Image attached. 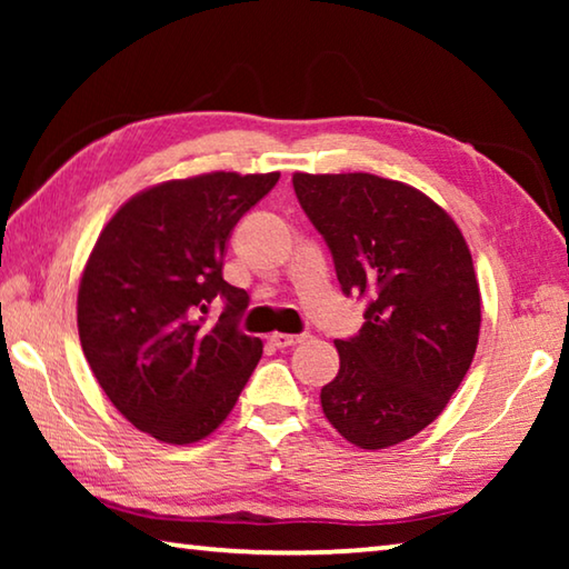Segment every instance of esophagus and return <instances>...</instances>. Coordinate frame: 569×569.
<instances>
[{"mask_svg": "<svg viewBox=\"0 0 569 569\" xmlns=\"http://www.w3.org/2000/svg\"><path fill=\"white\" fill-rule=\"evenodd\" d=\"M306 339H308L306 333H273L271 343L276 346V349H288V346H296Z\"/></svg>", "mask_w": 569, "mask_h": 569, "instance_id": "esophagus-1", "label": "esophagus"}]
</instances>
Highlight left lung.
<instances>
[{
  "label": "left lung",
  "mask_w": 569,
  "mask_h": 569,
  "mask_svg": "<svg viewBox=\"0 0 569 569\" xmlns=\"http://www.w3.org/2000/svg\"><path fill=\"white\" fill-rule=\"evenodd\" d=\"M293 190L366 323L336 339L339 377L321 407L361 449L393 447L435 421L467 377L481 323L465 236L435 200L369 172L308 176Z\"/></svg>",
  "instance_id": "left-lung-1"
}]
</instances>
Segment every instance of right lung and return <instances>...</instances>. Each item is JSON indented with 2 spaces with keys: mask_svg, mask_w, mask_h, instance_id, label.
<instances>
[{
  "mask_svg": "<svg viewBox=\"0 0 569 569\" xmlns=\"http://www.w3.org/2000/svg\"><path fill=\"white\" fill-rule=\"evenodd\" d=\"M281 178L208 172L130 198L98 238L77 293V329L94 379L124 419L168 445L226 421L261 361L238 329L243 288L223 278L230 230ZM220 297L213 327L203 312Z\"/></svg>",
  "mask_w": 569,
  "mask_h": 569,
  "instance_id": "obj_1",
  "label": "right lung"
}]
</instances>
